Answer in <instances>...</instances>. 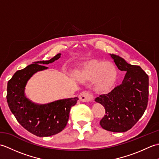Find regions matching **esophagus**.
Instances as JSON below:
<instances>
[{"mask_svg": "<svg viewBox=\"0 0 159 159\" xmlns=\"http://www.w3.org/2000/svg\"><path fill=\"white\" fill-rule=\"evenodd\" d=\"M79 99L82 102H90L93 98V96L92 93L88 92H83L80 93Z\"/></svg>", "mask_w": 159, "mask_h": 159, "instance_id": "obj_1", "label": "esophagus"}]
</instances>
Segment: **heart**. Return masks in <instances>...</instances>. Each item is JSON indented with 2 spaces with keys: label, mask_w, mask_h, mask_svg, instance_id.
<instances>
[{
  "label": "heart",
  "mask_w": 159,
  "mask_h": 159,
  "mask_svg": "<svg viewBox=\"0 0 159 159\" xmlns=\"http://www.w3.org/2000/svg\"><path fill=\"white\" fill-rule=\"evenodd\" d=\"M79 75L85 80H95L96 89L105 90L114 83L117 70L113 63L92 59L84 64Z\"/></svg>",
  "instance_id": "obj_1"
}]
</instances>
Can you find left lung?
Segmentation results:
<instances>
[{
  "label": "left lung",
  "mask_w": 159,
  "mask_h": 159,
  "mask_svg": "<svg viewBox=\"0 0 159 159\" xmlns=\"http://www.w3.org/2000/svg\"><path fill=\"white\" fill-rule=\"evenodd\" d=\"M117 68L125 72L120 85L95 101L102 104L106 115L100 120L104 130L123 133L133 127L142 117L148 102L149 78L138 66L128 63L122 57L109 54Z\"/></svg>",
  "instance_id": "left-lung-1"
}]
</instances>
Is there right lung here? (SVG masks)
Segmentation results:
<instances>
[{"instance_id": "obj_1", "label": "right lung", "mask_w": 159, "mask_h": 159, "mask_svg": "<svg viewBox=\"0 0 159 159\" xmlns=\"http://www.w3.org/2000/svg\"><path fill=\"white\" fill-rule=\"evenodd\" d=\"M61 55L57 54L48 61L34 62L17 71L7 83V100L11 113L21 126L38 137L52 136L62 131L68 121L71 107L79 100L75 97L38 104L25 95V87L33 74L48 69L43 65L59 59Z\"/></svg>"}]
</instances>
